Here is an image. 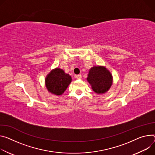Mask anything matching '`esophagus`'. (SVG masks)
Returning a JSON list of instances; mask_svg holds the SVG:
<instances>
[{"label":"esophagus","mask_w":155,"mask_h":155,"mask_svg":"<svg viewBox=\"0 0 155 155\" xmlns=\"http://www.w3.org/2000/svg\"><path fill=\"white\" fill-rule=\"evenodd\" d=\"M75 78L77 79V80H80V79H81V75H75Z\"/></svg>","instance_id":"esophagus-1"}]
</instances>
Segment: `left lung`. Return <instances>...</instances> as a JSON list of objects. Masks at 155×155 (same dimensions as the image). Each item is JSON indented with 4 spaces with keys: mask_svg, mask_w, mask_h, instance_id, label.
I'll use <instances>...</instances> for the list:
<instances>
[{
    "mask_svg": "<svg viewBox=\"0 0 155 155\" xmlns=\"http://www.w3.org/2000/svg\"><path fill=\"white\" fill-rule=\"evenodd\" d=\"M87 79L93 90L97 94L105 93L109 90L112 84V74L103 66L91 67Z\"/></svg>",
    "mask_w": 155,
    "mask_h": 155,
    "instance_id": "left-lung-1",
    "label": "left lung"
}]
</instances>
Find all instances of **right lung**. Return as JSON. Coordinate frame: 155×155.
<instances>
[{"label": "right lung", "mask_w": 155, "mask_h": 155, "mask_svg": "<svg viewBox=\"0 0 155 155\" xmlns=\"http://www.w3.org/2000/svg\"><path fill=\"white\" fill-rule=\"evenodd\" d=\"M72 81V77L65 74L62 69L55 68L48 74L45 84L49 92L55 95H61Z\"/></svg>", "instance_id": "right-lung-1"}]
</instances>
